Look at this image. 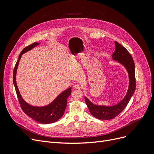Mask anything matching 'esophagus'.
<instances>
[{
	"label": "esophagus",
	"instance_id": "esophagus-1",
	"mask_svg": "<svg viewBox=\"0 0 154 154\" xmlns=\"http://www.w3.org/2000/svg\"><path fill=\"white\" fill-rule=\"evenodd\" d=\"M73 88H74V89H75V90H79L81 88V87L79 85H75L73 87Z\"/></svg>",
	"mask_w": 154,
	"mask_h": 154
}]
</instances>
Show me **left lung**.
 Listing matches in <instances>:
<instances>
[{
  "mask_svg": "<svg viewBox=\"0 0 154 154\" xmlns=\"http://www.w3.org/2000/svg\"><path fill=\"white\" fill-rule=\"evenodd\" d=\"M115 52L112 54V60L117 61L125 67L128 74L129 85L127 94L119 103L112 106L96 105L85 97V103L90 113L99 119L109 120L118 116L128 105L136 91V75L135 64L132 56L123 45L115 41Z\"/></svg>",
  "mask_w": 154,
  "mask_h": 154,
  "instance_id": "8db88e82",
  "label": "left lung"
}]
</instances>
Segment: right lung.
I'll return each mask as SVG.
<instances>
[{
  "mask_svg": "<svg viewBox=\"0 0 154 154\" xmlns=\"http://www.w3.org/2000/svg\"><path fill=\"white\" fill-rule=\"evenodd\" d=\"M39 43L38 42H35L25 48L21 51L19 57H18V61L15 65V67L14 68L13 81L14 86L15 88L18 101H19L22 110L24 112L25 114L37 122L42 124H49L56 122L62 117L67 106V98L71 94V87H69L66 91H63L61 94H60L56 97L53 102H51L49 105L44 106H35L28 104L22 98L16 82L17 71L18 63H19L22 55L26 53L27 51H30L32 48H34Z\"/></svg>",
  "mask_w": 154,
  "mask_h": 154,
  "instance_id": "right-lung-1",
  "label": "right lung"
}]
</instances>
